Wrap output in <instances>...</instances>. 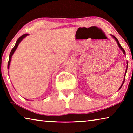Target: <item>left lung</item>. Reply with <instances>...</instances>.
I'll return each mask as SVG.
<instances>
[{
	"mask_svg": "<svg viewBox=\"0 0 133 133\" xmlns=\"http://www.w3.org/2000/svg\"><path fill=\"white\" fill-rule=\"evenodd\" d=\"M112 37H113V38L114 39H115V40L116 41V42H117V44H118V46H119V48L121 49L122 50V51L123 52V53H124V54H125V50H124V49H123L122 47L121 46V44H120V43H119V41H118L117 40V38H116L115 36H112ZM127 68H128V62H127V70H126V71H125V74H126V72H127ZM125 77H124V80H123V83H122V85L121 86V87H120L119 88V90H120V89L121 88V87H122V85H123V83H124V82H125Z\"/></svg>",
	"mask_w": 133,
	"mask_h": 133,
	"instance_id": "8db88e82",
	"label": "left lung"
}]
</instances>
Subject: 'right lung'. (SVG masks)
Instances as JSON below:
<instances>
[{
  "mask_svg": "<svg viewBox=\"0 0 133 133\" xmlns=\"http://www.w3.org/2000/svg\"><path fill=\"white\" fill-rule=\"evenodd\" d=\"M27 35H28V34H23V35L22 36H21V37H20L19 38V39H17V41H16V43L15 45H14V46L13 47V48L12 49L11 51L10 54V57H9V61H8V69L9 68V66H10L11 59V57H12V54H13L14 51H16V48H17L18 45H19V43L20 42H21V41H22V40L24 37H26V36Z\"/></svg>",
  "mask_w": 133,
  "mask_h": 133,
  "instance_id": "obj_1",
  "label": "right lung"
}]
</instances>
